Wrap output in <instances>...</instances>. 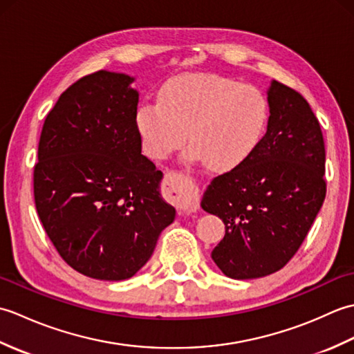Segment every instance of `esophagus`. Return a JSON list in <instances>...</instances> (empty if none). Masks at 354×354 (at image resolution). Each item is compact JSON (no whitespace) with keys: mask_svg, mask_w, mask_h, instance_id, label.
Returning <instances> with one entry per match:
<instances>
[{"mask_svg":"<svg viewBox=\"0 0 354 354\" xmlns=\"http://www.w3.org/2000/svg\"><path fill=\"white\" fill-rule=\"evenodd\" d=\"M170 196L183 214H193L199 209V193L190 181L178 176L176 173L165 175Z\"/></svg>","mask_w":354,"mask_h":354,"instance_id":"obj_1","label":"esophagus"}]
</instances>
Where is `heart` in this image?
Segmentation results:
<instances>
[{
	"label": "heart",
	"mask_w": 354,
	"mask_h": 354,
	"mask_svg": "<svg viewBox=\"0 0 354 354\" xmlns=\"http://www.w3.org/2000/svg\"><path fill=\"white\" fill-rule=\"evenodd\" d=\"M158 100L141 104L135 118L146 155L164 160L184 145L187 133V156L214 171L240 167L259 147L269 118L259 88L219 74L173 77Z\"/></svg>",
	"instance_id": "obj_1"
}]
</instances>
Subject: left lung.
Instances as JSON below:
<instances>
[{"instance_id":"1","label":"left lung","mask_w":354,"mask_h":354,"mask_svg":"<svg viewBox=\"0 0 354 354\" xmlns=\"http://www.w3.org/2000/svg\"><path fill=\"white\" fill-rule=\"evenodd\" d=\"M265 137L240 167L214 178L201 207L225 236L212 259L234 280L280 270L309 232L326 198V149L304 97L280 82L268 88Z\"/></svg>"}]
</instances>
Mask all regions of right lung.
I'll use <instances>...</instances> for the list:
<instances>
[{"label":"right lung","mask_w":354,"mask_h":354,"mask_svg":"<svg viewBox=\"0 0 354 354\" xmlns=\"http://www.w3.org/2000/svg\"><path fill=\"white\" fill-rule=\"evenodd\" d=\"M133 80L102 70L64 91L35 165L45 232L73 269L103 281L137 274L176 216L161 196L162 171L141 155Z\"/></svg>","instance_id":"obj_1"}]
</instances>
